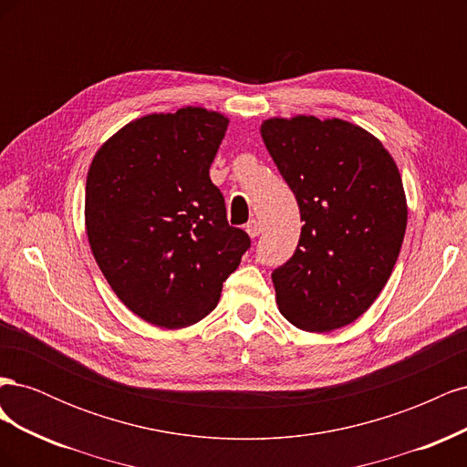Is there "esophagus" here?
<instances>
[{"label":"esophagus","mask_w":467,"mask_h":467,"mask_svg":"<svg viewBox=\"0 0 467 467\" xmlns=\"http://www.w3.org/2000/svg\"><path fill=\"white\" fill-rule=\"evenodd\" d=\"M245 232H247L251 237H257V235L261 234V223H259L257 220H251V222H247V225H245Z\"/></svg>","instance_id":"esophagus-1"}]
</instances>
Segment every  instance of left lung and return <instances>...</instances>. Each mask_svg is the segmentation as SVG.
I'll list each match as a JSON object with an SVG mask.
<instances>
[{
  "label": "left lung",
  "instance_id": "obj_1",
  "mask_svg": "<svg viewBox=\"0 0 467 467\" xmlns=\"http://www.w3.org/2000/svg\"><path fill=\"white\" fill-rule=\"evenodd\" d=\"M261 136L304 222L294 255L273 271L280 314L309 333L345 327L374 304L400 257V169L378 138L341 119H268Z\"/></svg>",
  "mask_w": 467,
  "mask_h": 467
}]
</instances>
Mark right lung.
Listing matches in <instances>:
<instances>
[{
  "instance_id": "add662e5",
  "label": "right lung",
  "mask_w": 467,
  "mask_h": 467,
  "mask_svg": "<svg viewBox=\"0 0 467 467\" xmlns=\"http://www.w3.org/2000/svg\"><path fill=\"white\" fill-rule=\"evenodd\" d=\"M228 119L202 107L136 119L99 148L86 185L93 257L132 314L165 329L201 321L249 235L225 218L210 163Z\"/></svg>"
}]
</instances>
